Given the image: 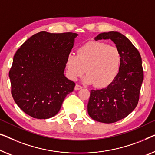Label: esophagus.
I'll use <instances>...</instances> for the list:
<instances>
[{
	"instance_id": "1",
	"label": "esophagus",
	"mask_w": 155,
	"mask_h": 155,
	"mask_svg": "<svg viewBox=\"0 0 155 155\" xmlns=\"http://www.w3.org/2000/svg\"><path fill=\"white\" fill-rule=\"evenodd\" d=\"M81 88H82V86H80V85H78V84H76V86L74 87V89H75L76 91L80 90V89H81Z\"/></svg>"
}]
</instances>
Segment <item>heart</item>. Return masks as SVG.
I'll return each instance as SVG.
<instances>
[{
  "label": "heart",
  "mask_w": 155,
  "mask_h": 155,
  "mask_svg": "<svg viewBox=\"0 0 155 155\" xmlns=\"http://www.w3.org/2000/svg\"><path fill=\"white\" fill-rule=\"evenodd\" d=\"M122 56L119 50L106 43L91 41L78 48L77 55L69 54L65 60L67 73L77 80L85 72L84 81L104 88L114 81L120 71Z\"/></svg>",
  "instance_id": "b5f03b06"
}]
</instances>
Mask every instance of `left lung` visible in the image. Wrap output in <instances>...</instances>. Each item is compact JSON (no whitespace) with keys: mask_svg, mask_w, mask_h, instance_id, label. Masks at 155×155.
I'll use <instances>...</instances> for the list:
<instances>
[{"mask_svg":"<svg viewBox=\"0 0 155 155\" xmlns=\"http://www.w3.org/2000/svg\"><path fill=\"white\" fill-rule=\"evenodd\" d=\"M101 39H111L116 44L122 56L121 66L107 87L91 91L88 112L93 120L111 124L127 117L138 103L144 77L142 59L129 39L119 32H104L95 38Z\"/></svg>","mask_w":155,"mask_h":155,"instance_id":"left-lung-1","label":"left lung"}]
</instances>
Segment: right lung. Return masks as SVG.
<instances>
[{
	"label": "right lung",
	"mask_w": 155,
	"mask_h": 155,
	"mask_svg": "<svg viewBox=\"0 0 155 155\" xmlns=\"http://www.w3.org/2000/svg\"><path fill=\"white\" fill-rule=\"evenodd\" d=\"M77 34L41 31L17 50L9 71L13 99L33 118L45 119L58 114L75 83L65 77V60Z\"/></svg>",
	"instance_id": "1"
}]
</instances>
